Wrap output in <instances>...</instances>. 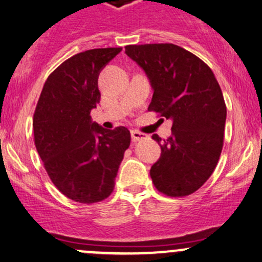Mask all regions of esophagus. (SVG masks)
I'll return each mask as SVG.
<instances>
[{"instance_id":"esophagus-1","label":"esophagus","mask_w":262,"mask_h":262,"mask_svg":"<svg viewBox=\"0 0 262 262\" xmlns=\"http://www.w3.org/2000/svg\"><path fill=\"white\" fill-rule=\"evenodd\" d=\"M131 137H132V141L136 142V141H140V140L146 139V135L142 134V132H140V131L132 130L131 131Z\"/></svg>"}]
</instances>
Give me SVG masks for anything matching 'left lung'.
Returning <instances> with one entry per match:
<instances>
[{"instance_id":"left-lung-1","label":"left lung","mask_w":262,"mask_h":262,"mask_svg":"<svg viewBox=\"0 0 262 262\" xmlns=\"http://www.w3.org/2000/svg\"><path fill=\"white\" fill-rule=\"evenodd\" d=\"M125 52L154 89L148 111L172 120L167 140L152 135L161 156L150 170L155 187L171 198L198 191L215 170L224 146L226 105L211 69L173 43L128 45Z\"/></svg>"}]
</instances>
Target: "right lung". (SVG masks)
Listing matches in <instances>:
<instances>
[{"label":"right lung","instance_id":"1","mask_svg":"<svg viewBox=\"0 0 262 262\" xmlns=\"http://www.w3.org/2000/svg\"><path fill=\"white\" fill-rule=\"evenodd\" d=\"M121 47L87 50L47 77L33 115L35 145L50 179L80 204L107 199L131 142L123 126L105 130L91 121L100 102L98 75Z\"/></svg>","mask_w":262,"mask_h":262}]
</instances>
